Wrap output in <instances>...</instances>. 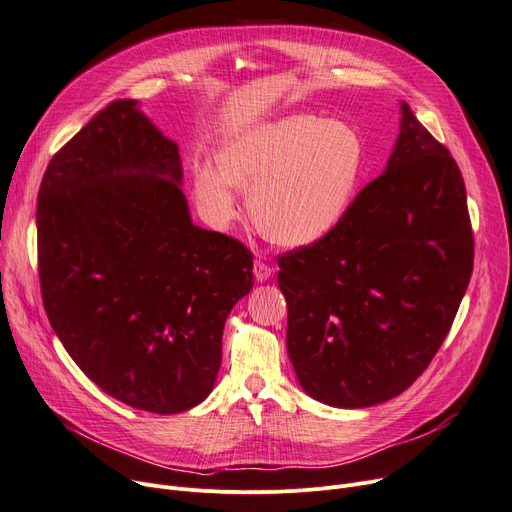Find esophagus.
Segmentation results:
<instances>
[{
	"label": "esophagus",
	"mask_w": 512,
	"mask_h": 512,
	"mask_svg": "<svg viewBox=\"0 0 512 512\" xmlns=\"http://www.w3.org/2000/svg\"><path fill=\"white\" fill-rule=\"evenodd\" d=\"M271 273H273V269L269 264H264V262H260V260H256L254 262V277H256V281H266L271 277Z\"/></svg>",
	"instance_id": "34e87169"
}]
</instances>
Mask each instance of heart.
Wrapping results in <instances>:
<instances>
[{
	"label": "heart",
	"instance_id": "1",
	"mask_svg": "<svg viewBox=\"0 0 512 512\" xmlns=\"http://www.w3.org/2000/svg\"><path fill=\"white\" fill-rule=\"evenodd\" d=\"M193 170V198L214 229L239 218L248 191L258 231L281 248H306L346 216L367 166V143L346 120L289 114L246 127Z\"/></svg>",
	"mask_w": 512,
	"mask_h": 512
}]
</instances>
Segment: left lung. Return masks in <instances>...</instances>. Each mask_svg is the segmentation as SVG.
I'll list each match as a JSON object with an SVG mask.
<instances>
[{
  "mask_svg": "<svg viewBox=\"0 0 512 512\" xmlns=\"http://www.w3.org/2000/svg\"><path fill=\"white\" fill-rule=\"evenodd\" d=\"M383 173L339 225L279 256L287 354L304 392L367 408L400 396L448 335L473 273L460 170L400 102Z\"/></svg>",
  "mask_w": 512,
  "mask_h": 512,
  "instance_id": "obj_1",
  "label": "left lung"
}]
</instances>
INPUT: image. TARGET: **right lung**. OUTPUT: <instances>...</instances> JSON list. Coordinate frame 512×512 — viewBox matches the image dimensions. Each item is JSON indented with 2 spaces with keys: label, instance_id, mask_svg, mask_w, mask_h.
<instances>
[{
  "label": "right lung",
  "instance_id": "1",
  "mask_svg": "<svg viewBox=\"0 0 512 512\" xmlns=\"http://www.w3.org/2000/svg\"><path fill=\"white\" fill-rule=\"evenodd\" d=\"M179 145L114 100L47 166L37 200L41 296L77 367L131 408L177 415L208 398L252 254L193 225Z\"/></svg>",
  "mask_w": 512,
  "mask_h": 512
}]
</instances>
